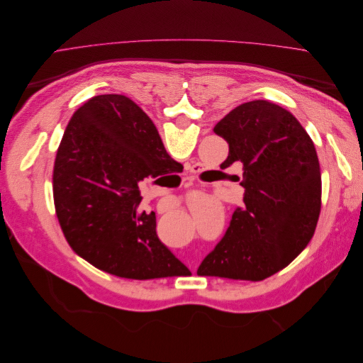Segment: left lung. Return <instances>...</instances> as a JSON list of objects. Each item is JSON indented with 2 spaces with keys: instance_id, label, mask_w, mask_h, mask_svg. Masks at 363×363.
Listing matches in <instances>:
<instances>
[{
  "instance_id": "1",
  "label": "left lung",
  "mask_w": 363,
  "mask_h": 363,
  "mask_svg": "<svg viewBox=\"0 0 363 363\" xmlns=\"http://www.w3.org/2000/svg\"><path fill=\"white\" fill-rule=\"evenodd\" d=\"M228 144L224 168L242 164L244 204L199 276L259 281L311 242L321 212V169L311 136L289 111L267 100L235 107L213 128Z\"/></svg>"
}]
</instances>
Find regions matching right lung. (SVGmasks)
<instances>
[{"label":"right lung","mask_w":363,"mask_h":363,"mask_svg":"<svg viewBox=\"0 0 363 363\" xmlns=\"http://www.w3.org/2000/svg\"><path fill=\"white\" fill-rule=\"evenodd\" d=\"M171 163L179 162L128 96L96 95L77 108L52 171L56 215L77 255L123 279H163L188 271L159 240L156 213L142 211L140 183L169 172Z\"/></svg>","instance_id":"add662e5"}]
</instances>
